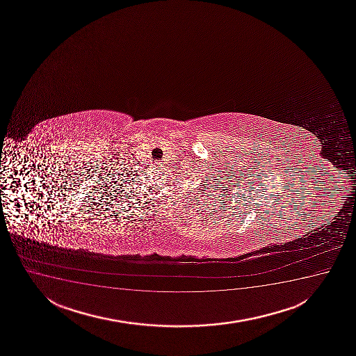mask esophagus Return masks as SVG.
<instances>
[{
	"mask_svg": "<svg viewBox=\"0 0 356 356\" xmlns=\"http://www.w3.org/2000/svg\"><path fill=\"white\" fill-rule=\"evenodd\" d=\"M155 167L162 168V164H161V162H155Z\"/></svg>",
	"mask_w": 356,
	"mask_h": 356,
	"instance_id": "obj_1",
	"label": "esophagus"
}]
</instances>
